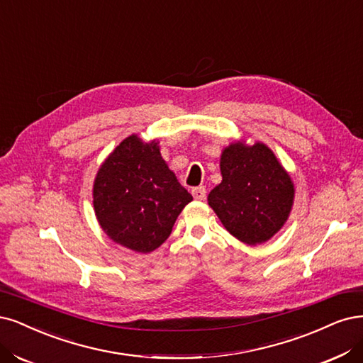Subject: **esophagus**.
I'll return each instance as SVG.
<instances>
[{"instance_id":"1","label":"esophagus","mask_w":363,"mask_h":363,"mask_svg":"<svg viewBox=\"0 0 363 363\" xmlns=\"http://www.w3.org/2000/svg\"><path fill=\"white\" fill-rule=\"evenodd\" d=\"M192 196L196 199V201H203L206 198V187L199 186V187H194L192 189Z\"/></svg>"}]
</instances>
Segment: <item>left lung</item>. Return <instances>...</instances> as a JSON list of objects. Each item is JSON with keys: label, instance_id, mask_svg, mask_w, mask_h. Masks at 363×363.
I'll list each match as a JSON object with an SVG mask.
<instances>
[{"label": "left lung", "instance_id": "obj_1", "mask_svg": "<svg viewBox=\"0 0 363 363\" xmlns=\"http://www.w3.org/2000/svg\"><path fill=\"white\" fill-rule=\"evenodd\" d=\"M222 182L207 196L237 240L261 245L277 234L294 204V183L264 143L234 141L222 150Z\"/></svg>", "mask_w": 363, "mask_h": 363}]
</instances>
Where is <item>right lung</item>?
<instances>
[{
  "mask_svg": "<svg viewBox=\"0 0 363 363\" xmlns=\"http://www.w3.org/2000/svg\"><path fill=\"white\" fill-rule=\"evenodd\" d=\"M192 195L160 155L159 141L124 138L102 162L93 183L99 225L112 242L150 254L164 243Z\"/></svg>",
  "mask_w": 363,
  "mask_h": 363,
  "instance_id": "add662e5",
  "label": "right lung"
}]
</instances>
